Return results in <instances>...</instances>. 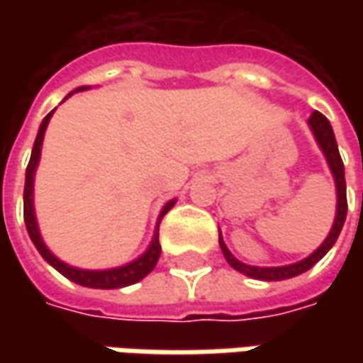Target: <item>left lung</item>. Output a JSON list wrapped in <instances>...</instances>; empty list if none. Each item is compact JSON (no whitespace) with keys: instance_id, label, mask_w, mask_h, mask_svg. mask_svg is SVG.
I'll use <instances>...</instances> for the list:
<instances>
[{"instance_id":"left-lung-1","label":"left lung","mask_w":363,"mask_h":363,"mask_svg":"<svg viewBox=\"0 0 363 363\" xmlns=\"http://www.w3.org/2000/svg\"><path fill=\"white\" fill-rule=\"evenodd\" d=\"M309 127L313 131L317 143L321 147L323 155L329 163V169L335 177V188H337V212H335V222L331 226V232L328 234V238L323 240V244L315 250L313 255H309L307 258H303L295 264H286V267H250V264H244L238 258L232 255L228 250V246L222 240V234H218V242L220 248L224 252V257L228 260L234 271L242 272L250 279H258V281H283V279H291V277H297L301 272L309 271L315 262H319L321 258L325 257L329 252V248L335 244L340 232L343 228V222L347 216V198H345V174H343V161L340 155V149H337V141H335V135L333 129L329 125V121L325 119V115H321L319 111H313L311 117H309Z\"/></svg>"}]
</instances>
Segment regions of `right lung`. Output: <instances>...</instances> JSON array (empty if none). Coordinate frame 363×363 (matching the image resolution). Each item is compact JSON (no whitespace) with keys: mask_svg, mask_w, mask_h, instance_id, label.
I'll return each mask as SVG.
<instances>
[{"mask_svg":"<svg viewBox=\"0 0 363 363\" xmlns=\"http://www.w3.org/2000/svg\"><path fill=\"white\" fill-rule=\"evenodd\" d=\"M89 86H80L77 91H86ZM72 94V92H70ZM68 94V96H70ZM54 113V111H52ZM52 113H48L42 125H40V131L35 135L34 149H32V157H30V163H28V169H26V186H23V222H26V228H28V234L32 238V242L38 248V252L42 255V258L52 264L56 271L64 274L66 279H70L72 283L82 286H91V289H121V286H129L139 283L141 279H145L149 272L155 269L157 260H160L161 255V244H160V222L161 218L165 216L172 208H174L175 200L167 202L161 210L160 220H157V228H155V234H153V240L149 244L145 252L137 260H133L129 264H123V267H117V269H106V271H84V269H74L70 264L62 262L60 258H56L48 250V246L44 244L42 236H40V230H38V222H35L34 214V174L35 167H38V161H40V151H42V141H44V133H46V127H48L50 117Z\"/></svg>","mask_w":363,"mask_h":363,"instance_id":"1","label":"right lung"}]
</instances>
